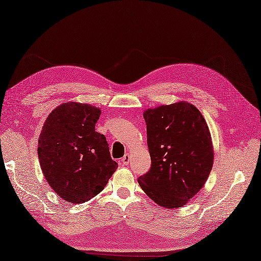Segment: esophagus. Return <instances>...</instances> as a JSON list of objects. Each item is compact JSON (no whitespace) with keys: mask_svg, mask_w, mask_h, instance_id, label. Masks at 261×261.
Here are the masks:
<instances>
[{"mask_svg":"<svg viewBox=\"0 0 261 261\" xmlns=\"http://www.w3.org/2000/svg\"><path fill=\"white\" fill-rule=\"evenodd\" d=\"M130 160H131L130 153H125V154H124V157L121 159V163H122V165H123V166H126L127 164L130 163Z\"/></svg>","mask_w":261,"mask_h":261,"instance_id":"1","label":"esophagus"}]
</instances>
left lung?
Returning <instances> with one entry per match:
<instances>
[{
    "label": "left lung",
    "instance_id": "8db88e82",
    "mask_svg": "<svg viewBox=\"0 0 261 261\" xmlns=\"http://www.w3.org/2000/svg\"><path fill=\"white\" fill-rule=\"evenodd\" d=\"M143 118L151 167L138 181L160 206L180 207L199 192L212 169L214 151L206 121L184 101L148 109Z\"/></svg>",
    "mask_w": 261,
    "mask_h": 261
}]
</instances>
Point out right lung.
I'll use <instances>...</instances> for the list:
<instances>
[{
  "label": "right lung",
  "instance_id": "add662e5",
  "mask_svg": "<svg viewBox=\"0 0 261 261\" xmlns=\"http://www.w3.org/2000/svg\"><path fill=\"white\" fill-rule=\"evenodd\" d=\"M101 110L90 104L63 103L48 115L38 141L40 167L55 193L73 204L103 191L118 164L104 135L95 131Z\"/></svg>",
  "mask_w": 261,
  "mask_h": 261
}]
</instances>
